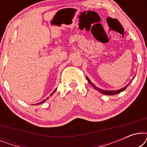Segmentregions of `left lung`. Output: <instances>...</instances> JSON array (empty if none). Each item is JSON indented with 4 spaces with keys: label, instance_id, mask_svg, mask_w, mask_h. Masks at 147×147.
Here are the masks:
<instances>
[{
    "label": "left lung",
    "instance_id": "left-lung-1",
    "mask_svg": "<svg viewBox=\"0 0 147 147\" xmlns=\"http://www.w3.org/2000/svg\"><path fill=\"white\" fill-rule=\"evenodd\" d=\"M134 77H135V76H134ZM134 77H133V78H132V80H131V82L132 81V80H133ZM86 79H87L88 82H89V83H90V84H91V86L94 88V89L96 90H98V92H100V93L104 94V95H115V94H119V93H120V92H123L124 90H125L126 88L128 87V86L129 85V84H130V82H129V83H128V84H127V85H126V86H125V87L122 88H121V89L116 90H102L101 88H98L97 86H96L95 84L92 83V82L91 81H90V80L89 78H88V77H86Z\"/></svg>",
    "mask_w": 147,
    "mask_h": 147
}]
</instances>
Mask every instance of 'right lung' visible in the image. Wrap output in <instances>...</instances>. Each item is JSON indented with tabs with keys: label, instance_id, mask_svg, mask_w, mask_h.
<instances>
[{
	"label": "right lung",
	"instance_id": "add662e5",
	"mask_svg": "<svg viewBox=\"0 0 147 147\" xmlns=\"http://www.w3.org/2000/svg\"><path fill=\"white\" fill-rule=\"evenodd\" d=\"M56 90H57V88H56V89H55V90H54V91L53 92V93H51V95H50V96H52V95H53V93H55V92L56 91ZM48 98H49V97H48ZM47 99H46V100H43V101H42V102H39V103L35 104V105H39V104H40L44 103V102H45L46 101V100H47ZM33 105H34V104H33Z\"/></svg>",
	"mask_w": 147,
	"mask_h": 147
}]
</instances>
